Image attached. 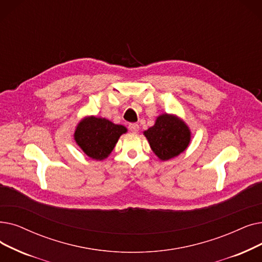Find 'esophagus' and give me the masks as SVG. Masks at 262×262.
<instances>
[{
  "label": "esophagus",
  "instance_id": "esophagus-1",
  "mask_svg": "<svg viewBox=\"0 0 262 262\" xmlns=\"http://www.w3.org/2000/svg\"><path fill=\"white\" fill-rule=\"evenodd\" d=\"M128 128L132 133L134 134H137L139 132V125L138 124H135V123H132L128 125Z\"/></svg>",
  "mask_w": 262,
  "mask_h": 262
}]
</instances>
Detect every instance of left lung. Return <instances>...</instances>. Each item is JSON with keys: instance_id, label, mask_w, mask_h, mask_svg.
Instances as JSON below:
<instances>
[{"instance_id": "1", "label": "left lung", "mask_w": 262, "mask_h": 262, "mask_svg": "<svg viewBox=\"0 0 262 262\" xmlns=\"http://www.w3.org/2000/svg\"><path fill=\"white\" fill-rule=\"evenodd\" d=\"M143 135L154 154L164 162L183 153L191 139L188 125L171 113L158 116L155 124L144 130Z\"/></svg>"}]
</instances>
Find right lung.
Masks as SVG:
<instances>
[{
    "label": "right lung",
    "instance_id": "right-lung-1",
    "mask_svg": "<svg viewBox=\"0 0 262 262\" xmlns=\"http://www.w3.org/2000/svg\"><path fill=\"white\" fill-rule=\"evenodd\" d=\"M127 128L105 118L86 116L77 124L74 139L78 146L90 158L103 161L107 158L121 136Z\"/></svg>",
    "mask_w": 262,
    "mask_h": 262
}]
</instances>
